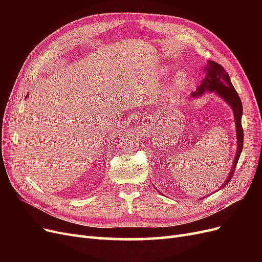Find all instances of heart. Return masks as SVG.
Returning a JSON list of instances; mask_svg holds the SVG:
<instances>
[{
	"instance_id": "b5f03b06",
	"label": "heart",
	"mask_w": 262,
	"mask_h": 262,
	"mask_svg": "<svg viewBox=\"0 0 262 262\" xmlns=\"http://www.w3.org/2000/svg\"><path fill=\"white\" fill-rule=\"evenodd\" d=\"M162 73L164 75H167L169 73V69L168 68H163ZM188 83H189V76L186 72H182V71H181V72H178L175 75V77H173V81H172L173 86H175L177 90L184 89L185 86L188 85Z\"/></svg>"
}]
</instances>
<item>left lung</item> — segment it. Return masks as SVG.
<instances>
[{
	"label": "left lung",
	"instance_id": "left-lung-1",
	"mask_svg": "<svg viewBox=\"0 0 262 262\" xmlns=\"http://www.w3.org/2000/svg\"><path fill=\"white\" fill-rule=\"evenodd\" d=\"M203 71L205 72V77L202 80L200 86L196 87L195 92L191 93V98L201 97L202 95L207 92L209 93L214 92L219 97L223 99L226 104L232 108L234 118H235V124H236L237 148H236L235 160L233 162L231 171L228 172V176L225 182H223V185H222L219 189L221 190L228 184L229 180H231V178L233 177L236 165L238 163L239 156L243 150V145H244V131L242 128L243 105H242V100L238 96V94H237L236 90L234 89V86L231 82V78H229L228 73L224 70L223 67L220 66L216 62L209 60L207 67H204Z\"/></svg>",
	"mask_w": 262,
	"mask_h": 262
}]
</instances>
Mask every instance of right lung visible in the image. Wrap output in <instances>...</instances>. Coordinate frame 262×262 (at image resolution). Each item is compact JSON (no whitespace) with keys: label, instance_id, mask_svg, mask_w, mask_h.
I'll return each mask as SVG.
<instances>
[{"label":"right lung","instance_id":"obj_1","mask_svg":"<svg viewBox=\"0 0 262 262\" xmlns=\"http://www.w3.org/2000/svg\"><path fill=\"white\" fill-rule=\"evenodd\" d=\"M27 96H28V95H27ZM27 96H26V97H27Z\"/></svg>","mask_w":262,"mask_h":262}]
</instances>
